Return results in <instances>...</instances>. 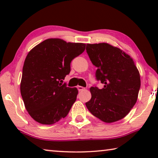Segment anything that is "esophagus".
<instances>
[{
  "mask_svg": "<svg viewBox=\"0 0 158 158\" xmlns=\"http://www.w3.org/2000/svg\"><path fill=\"white\" fill-rule=\"evenodd\" d=\"M84 89H85V88L83 87V86H81V85L77 86V90H78L79 91H81V90H83Z\"/></svg>",
  "mask_w": 158,
  "mask_h": 158,
  "instance_id": "34e87169",
  "label": "esophagus"
}]
</instances>
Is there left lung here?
I'll return each mask as SVG.
<instances>
[{"label":"left lung","mask_w":158,"mask_h":158,"mask_svg":"<svg viewBox=\"0 0 158 158\" xmlns=\"http://www.w3.org/2000/svg\"><path fill=\"white\" fill-rule=\"evenodd\" d=\"M86 52L97 68L96 80L104 85L102 89L90 88L91 98L86 107L103 122H117L137 102L141 85L139 71L130 56L107 43L88 44Z\"/></svg>","instance_id":"1"}]
</instances>
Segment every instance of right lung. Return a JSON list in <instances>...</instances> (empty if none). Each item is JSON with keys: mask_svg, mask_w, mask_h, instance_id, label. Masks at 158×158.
Returning <instances> with one entry per match:
<instances>
[{"mask_svg": "<svg viewBox=\"0 0 158 158\" xmlns=\"http://www.w3.org/2000/svg\"><path fill=\"white\" fill-rule=\"evenodd\" d=\"M85 49L83 43L48 39L28 53L20 89L26 109L36 122L53 124L68 115L78 90L62 83L71 61Z\"/></svg>", "mask_w": 158, "mask_h": 158, "instance_id": "1", "label": "right lung"}]
</instances>
